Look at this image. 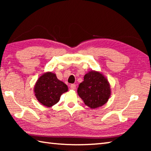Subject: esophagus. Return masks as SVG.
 I'll list each match as a JSON object with an SVG mask.
<instances>
[{
  "instance_id": "esophagus-1",
  "label": "esophagus",
  "mask_w": 151,
  "mask_h": 151,
  "mask_svg": "<svg viewBox=\"0 0 151 151\" xmlns=\"http://www.w3.org/2000/svg\"><path fill=\"white\" fill-rule=\"evenodd\" d=\"M70 89H72V90H75L76 85H75V84H72V85H70Z\"/></svg>"
}]
</instances>
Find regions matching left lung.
Returning a JSON list of instances; mask_svg holds the SVG:
<instances>
[{"label":"left lung","instance_id":"obj_1","mask_svg":"<svg viewBox=\"0 0 151 151\" xmlns=\"http://www.w3.org/2000/svg\"><path fill=\"white\" fill-rule=\"evenodd\" d=\"M111 86L103 74L95 70L89 71L80 83L77 93L86 106L96 109L104 105L111 94Z\"/></svg>","mask_w":151,"mask_h":151}]
</instances>
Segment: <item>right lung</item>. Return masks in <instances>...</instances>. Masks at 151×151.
<instances>
[{
	"instance_id": "right-lung-1",
	"label": "right lung",
	"mask_w": 151,
	"mask_h": 151,
	"mask_svg": "<svg viewBox=\"0 0 151 151\" xmlns=\"http://www.w3.org/2000/svg\"><path fill=\"white\" fill-rule=\"evenodd\" d=\"M68 91V86L57 78L56 74L47 72L38 78L34 92L36 98L40 104L51 107L60 100V96Z\"/></svg>"
}]
</instances>
